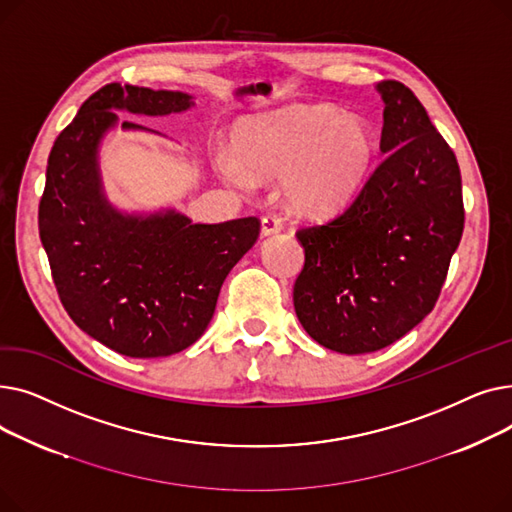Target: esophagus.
Wrapping results in <instances>:
<instances>
[{
    "mask_svg": "<svg viewBox=\"0 0 512 512\" xmlns=\"http://www.w3.org/2000/svg\"><path fill=\"white\" fill-rule=\"evenodd\" d=\"M282 230V220L278 215H265L261 220V236H272Z\"/></svg>",
    "mask_w": 512,
    "mask_h": 512,
    "instance_id": "esophagus-1",
    "label": "esophagus"
}]
</instances>
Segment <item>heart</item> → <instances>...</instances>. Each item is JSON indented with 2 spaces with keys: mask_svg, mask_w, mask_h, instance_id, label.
I'll return each mask as SVG.
<instances>
[{
  "mask_svg": "<svg viewBox=\"0 0 512 512\" xmlns=\"http://www.w3.org/2000/svg\"><path fill=\"white\" fill-rule=\"evenodd\" d=\"M375 132L332 105H294L247 118L236 128V153H220V168L238 186L253 174L284 178L286 203L299 213L342 209L365 184L375 159Z\"/></svg>",
  "mask_w": 512,
  "mask_h": 512,
  "instance_id": "b5f03b06",
  "label": "heart"
}]
</instances>
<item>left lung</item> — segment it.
I'll return each mask as SVG.
<instances>
[{
	"instance_id": "1",
	"label": "left lung",
	"mask_w": 512,
	"mask_h": 512,
	"mask_svg": "<svg viewBox=\"0 0 512 512\" xmlns=\"http://www.w3.org/2000/svg\"><path fill=\"white\" fill-rule=\"evenodd\" d=\"M375 89L384 161L338 218L297 232L294 311L342 355L380 351L434 309L465 224L459 164L425 107L396 80Z\"/></svg>"
}]
</instances>
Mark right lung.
<instances>
[{"label":"right lung","instance_id":"add662e5","mask_svg":"<svg viewBox=\"0 0 512 512\" xmlns=\"http://www.w3.org/2000/svg\"><path fill=\"white\" fill-rule=\"evenodd\" d=\"M193 105L182 91L105 85L47 159L39 236L60 301L80 330L124 357H170L197 342L226 276L259 236L257 218L193 224L174 207L122 211L107 199L99 147L118 126L116 112L170 116Z\"/></svg>","mask_w":512,"mask_h":512}]
</instances>
